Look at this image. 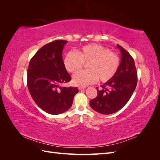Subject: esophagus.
Here are the masks:
<instances>
[{
	"mask_svg": "<svg viewBox=\"0 0 160 160\" xmlns=\"http://www.w3.org/2000/svg\"><path fill=\"white\" fill-rule=\"evenodd\" d=\"M85 88H86V87H79V90H82V89H85Z\"/></svg>",
	"mask_w": 160,
	"mask_h": 160,
	"instance_id": "esophagus-1",
	"label": "esophagus"
}]
</instances>
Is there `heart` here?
I'll return each mask as SVG.
<instances>
[{"mask_svg": "<svg viewBox=\"0 0 160 160\" xmlns=\"http://www.w3.org/2000/svg\"><path fill=\"white\" fill-rule=\"evenodd\" d=\"M63 63L67 71L72 73L87 64L88 70L77 72L72 79L75 85L86 87L97 80L105 83L112 79L119 68L120 59L116 53L94 43L77 49L76 52H67Z\"/></svg>", "mask_w": 160, "mask_h": 160, "instance_id": "heart-1", "label": "heart"}]
</instances>
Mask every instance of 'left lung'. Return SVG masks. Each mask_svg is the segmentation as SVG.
I'll list each match as a JSON object with an SVG mask.
<instances>
[{
    "label": "left lung",
    "instance_id": "8db88e82",
    "mask_svg": "<svg viewBox=\"0 0 160 160\" xmlns=\"http://www.w3.org/2000/svg\"><path fill=\"white\" fill-rule=\"evenodd\" d=\"M122 59L117 73L98 89V96L90 101L91 108L102 114L117 112L125 105L135 89L138 73L135 62L129 53L119 45Z\"/></svg>",
    "mask_w": 160,
    "mask_h": 160
}]
</instances>
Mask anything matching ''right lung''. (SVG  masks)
I'll return each mask as SVG.
<instances>
[{
  "mask_svg": "<svg viewBox=\"0 0 160 160\" xmlns=\"http://www.w3.org/2000/svg\"><path fill=\"white\" fill-rule=\"evenodd\" d=\"M67 41L56 40L42 47L29 62L27 86L36 104L45 112L57 115L72 105L77 88H59L71 78L67 71L62 52Z\"/></svg>",
  "mask_w": 160,
  "mask_h": 160,
  "instance_id": "add662e5",
  "label": "right lung"
}]
</instances>
